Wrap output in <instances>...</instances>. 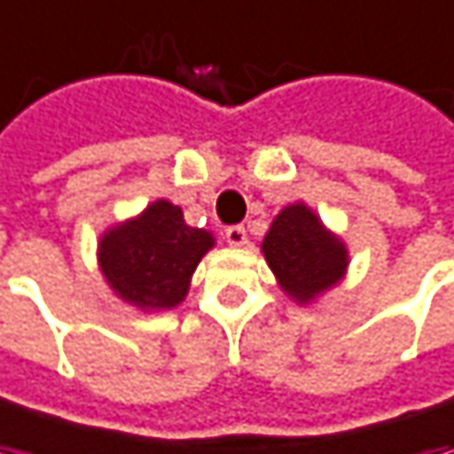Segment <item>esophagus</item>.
<instances>
[{"instance_id": "esophagus-1", "label": "esophagus", "mask_w": 454, "mask_h": 454, "mask_svg": "<svg viewBox=\"0 0 454 454\" xmlns=\"http://www.w3.org/2000/svg\"><path fill=\"white\" fill-rule=\"evenodd\" d=\"M224 238H227L230 245L242 247V245L247 242V232H245V227H242V224H232V227H227V230H224Z\"/></svg>"}]
</instances>
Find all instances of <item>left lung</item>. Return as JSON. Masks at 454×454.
Listing matches in <instances>:
<instances>
[{"label": "left lung", "instance_id": "obj_1", "mask_svg": "<svg viewBox=\"0 0 454 454\" xmlns=\"http://www.w3.org/2000/svg\"><path fill=\"white\" fill-rule=\"evenodd\" d=\"M262 255L281 288L299 304L332 288L348 268L345 245L304 204H291L273 219Z\"/></svg>", "mask_w": 454, "mask_h": 454}]
</instances>
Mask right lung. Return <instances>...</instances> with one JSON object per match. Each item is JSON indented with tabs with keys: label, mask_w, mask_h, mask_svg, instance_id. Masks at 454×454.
I'll return each instance as SVG.
<instances>
[{
	"label": "right lung",
	"mask_w": 454,
	"mask_h": 454,
	"mask_svg": "<svg viewBox=\"0 0 454 454\" xmlns=\"http://www.w3.org/2000/svg\"><path fill=\"white\" fill-rule=\"evenodd\" d=\"M215 245L207 230L189 227L184 212L166 199L140 216L112 227L99 242L106 284L140 309H173L184 301L193 270Z\"/></svg>",
	"instance_id": "add662e5"
}]
</instances>
